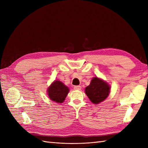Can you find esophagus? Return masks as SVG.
Wrapping results in <instances>:
<instances>
[{
  "label": "esophagus",
  "instance_id": "34e87169",
  "mask_svg": "<svg viewBox=\"0 0 148 148\" xmlns=\"http://www.w3.org/2000/svg\"><path fill=\"white\" fill-rule=\"evenodd\" d=\"M74 89L76 90H80L81 89V86H74Z\"/></svg>",
  "mask_w": 148,
  "mask_h": 148
}]
</instances>
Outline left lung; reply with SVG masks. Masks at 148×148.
Returning <instances> with one entry per match:
<instances>
[{
  "label": "left lung",
  "instance_id": "1",
  "mask_svg": "<svg viewBox=\"0 0 148 148\" xmlns=\"http://www.w3.org/2000/svg\"><path fill=\"white\" fill-rule=\"evenodd\" d=\"M109 90L110 86L108 83L95 77L85 88V93L92 103H99L108 97Z\"/></svg>",
  "mask_w": 148,
  "mask_h": 148
}]
</instances>
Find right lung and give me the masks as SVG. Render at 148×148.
I'll list each match as a JSON object with an SVG mask.
<instances>
[{
    "label": "right lung",
    "instance_id": "right-lung-1",
    "mask_svg": "<svg viewBox=\"0 0 148 148\" xmlns=\"http://www.w3.org/2000/svg\"><path fill=\"white\" fill-rule=\"evenodd\" d=\"M69 92V88L60 81H54L48 89L49 99L59 103H62L64 101Z\"/></svg>",
    "mask_w": 148,
    "mask_h": 148
}]
</instances>
